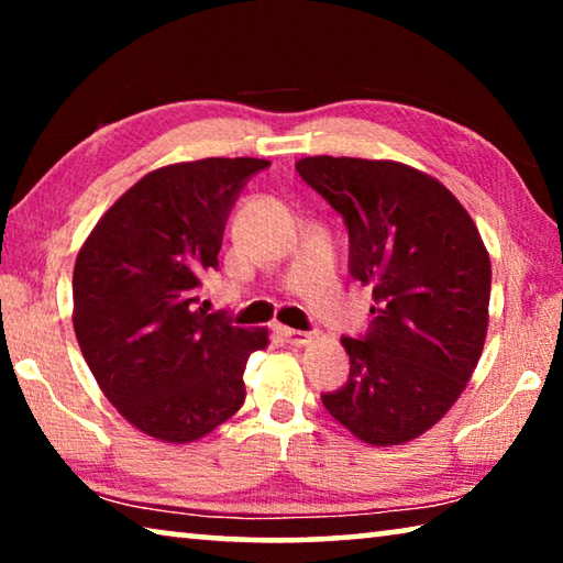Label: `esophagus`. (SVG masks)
<instances>
[{"instance_id": "34e87169", "label": "esophagus", "mask_w": 563, "mask_h": 563, "mask_svg": "<svg viewBox=\"0 0 563 563\" xmlns=\"http://www.w3.org/2000/svg\"><path fill=\"white\" fill-rule=\"evenodd\" d=\"M278 335L285 342H290V345H305V342H310V332H302L295 328H278Z\"/></svg>"}]
</instances>
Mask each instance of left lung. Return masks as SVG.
I'll use <instances>...</instances> for the list:
<instances>
[{
    "label": "left lung",
    "mask_w": 563,
    "mask_h": 563,
    "mask_svg": "<svg viewBox=\"0 0 563 563\" xmlns=\"http://www.w3.org/2000/svg\"><path fill=\"white\" fill-rule=\"evenodd\" d=\"M300 178L342 216L350 275L373 288L365 335L342 338L347 383L322 405L367 444L440 422L479 362L492 265L470 213L440 180L397 161L308 156Z\"/></svg>",
    "instance_id": "8db88e82"
}]
</instances>
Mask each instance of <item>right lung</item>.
Listing matches in <instances>:
<instances>
[{"mask_svg": "<svg viewBox=\"0 0 563 563\" xmlns=\"http://www.w3.org/2000/svg\"><path fill=\"white\" fill-rule=\"evenodd\" d=\"M271 161L203 158L131 186L74 265V330L103 395L156 440H201L245 399L243 369L268 330L198 308L231 208Z\"/></svg>", "mask_w": 563, "mask_h": 563, "instance_id": "obj_1", "label": "right lung"}]
</instances>
